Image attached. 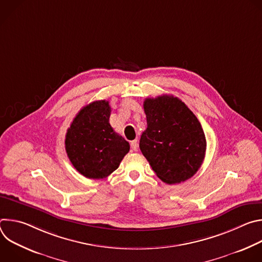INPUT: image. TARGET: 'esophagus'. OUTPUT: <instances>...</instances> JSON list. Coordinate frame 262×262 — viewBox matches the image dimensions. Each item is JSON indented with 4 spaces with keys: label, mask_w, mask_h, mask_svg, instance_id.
Here are the masks:
<instances>
[{
    "label": "esophagus",
    "mask_w": 262,
    "mask_h": 262,
    "mask_svg": "<svg viewBox=\"0 0 262 262\" xmlns=\"http://www.w3.org/2000/svg\"><path fill=\"white\" fill-rule=\"evenodd\" d=\"M130 147H132V149H133L134 151L138 150V142H137V140H134V141L130 142Z\"/></svg>",
    "instance_id": "1"
}]
</instances>
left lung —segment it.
<instances>
[{
	"mask_svg": "<svg viewBox=\"0 0 262 262\" xmlns=\"http://www.w3.org/2000/svg\"><path fill=\"white\" fill-rule=\"evenodd\" d=\"M147 128L140 149L157 176L168 184L191 178L201 167L206 150L203 128L179 98L161 95L144 101Z\"/></svg>",
	"mask_w": 262,
	"mask_h": 262,
	"instance_id": "obj_1",
	"label": "left lung"
}]
</instances>
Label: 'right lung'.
Masks as SVG:
<instances>
[{"instance_id": "right-lung-1", "label": "right lung", "mask_w": 262, "mask_h": 262, "mask_svg": "<svg viewBox=\"0 0 262 262\" xmlns=\"http://www.w3.org/2000/svg\"><path fill=\"white\" fill-rule=\"evenodd\" d=\"M107 100L84 106L67 129L65 149L72 166L87 178L108 176L129 151V144L111 126Z\"/></svg>"}]
</instances>
